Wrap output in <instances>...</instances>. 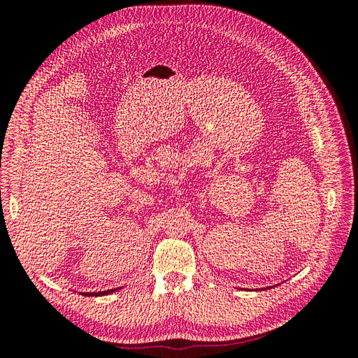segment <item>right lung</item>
<instances>
[{
	"label": "right lung",
	"mask_w": 358,
	"mask_h": 358,
	"mask_svg": "<svg viewBox=\"0 0 358 358\" xmlns=\"http://www.w3.org/2000/svg\"><path fill=\"white\" fill-rule=\"evenodd\" d=\"M119 288H113V289H106V291H99V292H82L83 296L86 297H99V296H106V294H110V292L117 291Z\"/></svg>",
	"instance_id": "1"
}]
</instances>
